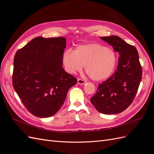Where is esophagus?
<instances>
[{
	"label": "esophagus",
	"mask_w": 154,
	"mask_h": 154,
	"mask_svg": "<svg viewBox=\"0 0 154 154\" xmlns=\"http://www.w3.org/2000/svg\"><path fill=\"white\" fill-rule=\"evenodd\" d=\"M86 83H87L86 80H83V79H81V78H78L77 80V83L79 85H84Z\"/></svg>",
	"instance_id": "1"
}]
</instances>
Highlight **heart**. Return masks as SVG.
<instances>
[{"mask_svg": "<svg viewBox=\"0 0 154 154\" xmlns=\"http://www.w3.org/2000/svg\"><path fill=\"white\" fill-rule=\"evenodd\" d=\"M62 59L67 72L74 74L81 71L85 66L88 76L97 82L109 78L117 64L114 50L98 44H83L78 45L74 51L67 50Z\"/></svg>", "mask_w": 154, "mask_h": 154, "instance_id": "1", "label": "heart"}]
</instances>
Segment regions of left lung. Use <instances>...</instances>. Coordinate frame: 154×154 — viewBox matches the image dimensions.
<instances>
[{"label": "left lung", "mask_w": 154, "mask_h": 154, "mask_svg": "<svg viewBox=\"0 0 154 154\" xmlns=\"http://www.w3.org/2000/svg\"><path fill=\"white\" fill-rule=\"evenodd\" d=\"M119 55L114 74L98 85L91 103L100 112H122L132 103L142 78V68L136 48L118 36L100 37Z\"/></svg>", "instance_id": "obj_1"}]
</instances>
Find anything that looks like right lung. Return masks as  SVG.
<instances>
[{"mask_svg":"<svg viewBox=\"0 0 154 154\" xmlns=\"http://www.w3.org/2000/svg\"><path fill=\"white\" fill-rule=\"evenodd\" d=\"M63 37H36L14 57L13 85L23 104L36 117L48 118L61 108L76 78L62 67Z\"/></svg>","mask_w":154,"mask_h":154,"instance_id":"right-lung-1","label":"right lung"}]
</instances>
